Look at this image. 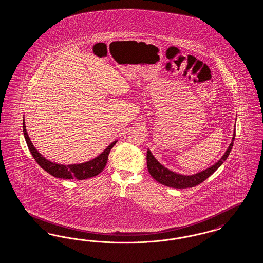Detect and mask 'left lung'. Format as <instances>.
Masks as SVG:
<instances>
[{
  "label": "left lung",
  "mask_w": 263,
  "mask_h": 263,
  "mask_svg": "<svg viewBox=\"0 0 263 263\" xmlns=\"http://www.w3.org/2000/svg\"><path fill=\"white\" fill-rule=\"evenodd\" d=\"M235 139V126L233 130V134L231 138V142L228 147V149L223 153V156L214 163L212 166L207 167L205 170L199 172L194 175H182L177 174L168 170L167 167L163 166L159 163L157 159L152 155V152L147 149L146 152V163H147V170L152 177L159 183L163 184L167 187L176 188V189H184V188H191L195 187L199 183L203 182L206 178L212 175L214 172L218 170V167L223 165V162L229 157L231 153L232 146H233V141Z\"/></svg>",
  "instance_id": "obj_1"
}]
</instances>
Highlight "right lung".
<instances>
[{
  "label": "right lung",
  "instance_id": "obj_1",
  "mask_svg": "<svg viewBox=\"0 0 263 263\" xmlns=\"http://www.w3.org/2000/svg\"><path fill=\"white\" fill-rule=\"evenodd\" d=\"M23 132L28 147L32 153V157L36 161V163L42 167L44 171H46L48 174H50L58 178H64V179H88L90 177H93L96 175H99L107 164L109 153L111 152L112 146L116 144L118 141H115L110 143L103 152H101L96 158L89 160L84 163L79 164H58L55 162H52L50 160L46 159L44 156H42L37 149L32 144L30 137L28 135L26 125H25V119L23 118Z\"/></svg>",
  "mask_w": 263,
  "mask_h": 263
}]
</instances>
